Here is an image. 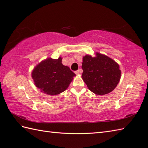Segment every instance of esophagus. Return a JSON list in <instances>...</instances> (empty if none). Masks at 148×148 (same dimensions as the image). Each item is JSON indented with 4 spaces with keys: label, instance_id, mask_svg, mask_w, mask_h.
Returning <instances> with one entry per match:
<instances>
[{
    "label": "esophagus",
    "instance_id": "obj_1",
    "mask_svg": "<svg viewBox=\"0 0 148 148\" xmlns=\"http://www.w3.org/2000/svg\"><path fill=\"white\" fill-rule=\"evenodd\" d=\"M75 74H77V75H79V74L82 73V70H81V69H79V70H78L75 71Z\"/></svg>",
    "mask_w": 148,
    "mask_h": 148
}]
</instances>
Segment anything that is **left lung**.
Wrapping results in <instances>:
<instances>
[{
	"label": "left lung",
	"instance_id": "obj_1",
	"mask_svg": "<svg viewBox=\"0 0 148 148\" xmlns=\"http://www.w3.org/2000/svg\"><path fill=\"white\" fill-rule=\"evenodd\" d=\"M82 75L88 89L99 96L112 92L121 78L120 66L107 56L96 52L83 57Z\"/></svg>",
	"mask_w": 148,
	"mask_h": 148
}]
</instances>
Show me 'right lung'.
<instances>
[{"instance_id": "add662e5", "label": "right lung", "mask_w": 148, "mask_h": 148, "mask_svg": "<svg viewBox=\"0 0 148 148\" xmlns=\"http://www.w3.org/2000/svg\"><path fill=\"white\" fill-rule=\"evenodd\" d=\"M62 58H48L35 66L32 77L36 87L42 92L56 96L68 88L76 76L68 66L62 64Z\"/></svg>"}]
</instances>
